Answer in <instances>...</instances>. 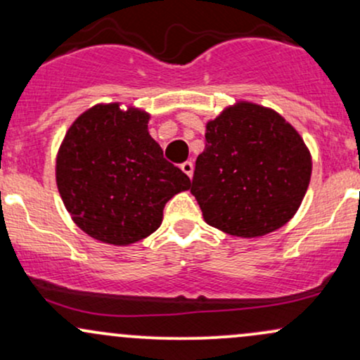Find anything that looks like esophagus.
<instances>
[{
    "label": "esophagus",
    "instance_id": "1",
    "mask_svg": "<svg viewBox=\"0 0 360 360\" xmlns=\"http://www.w3.org/2000/svg\"><path fill=\"white\" fill-rule=\"evenodd\" d=\"M181 169H183V171L186 172V174H188L189 177H191V176H193V169H194L193 160H186V162L181 164Z\"/></svg>",
    "mask_w": 360,
    "mask_h": 360
}]
</instances>
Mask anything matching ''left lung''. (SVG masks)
I'll return each mask as SVG.
<instances>
[{"label":"left lung","mask_w":360,"mask_h":360,"mask_svg":"<svg viewBox=\"0 0 360 360\" xmlns=\"http://www.w3.org/2000/svg\"><path fill=\"white\" fill-rule=\"evenodd\" d=\"M191 181L208 225L260 237L288 223L311 176L303 139L276 111L238 103L206 125Z\"/></svg>","instance_id":"left-lung-1"}]
</instances>
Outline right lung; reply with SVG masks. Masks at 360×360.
Returning <instances> with one entry per match:
<instances>
[{"label": "right lung", "instance_id": "right-lung-1", "mask_svg": "<svg viewBox=\"0 0 360 360\" xmlns=\"http://www.w3.org/2000/svg\"><path fill=\"white\" fill-rule=\"evenodd\" d=\"M148 115L117 103L82 113L57 155V188L82 232L113 245L154 233L172 196L191 179L147 131Z\"/></svg>", "mask_w": 360, "mask_h": 360}]
</instances>
